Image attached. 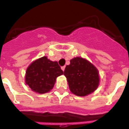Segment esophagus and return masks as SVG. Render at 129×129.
Masks as SVG:
<instances>
[{
    "label": "esophagus",
    "instance_id": "34e87169",
    "mask_svg": "<svg viewBox=\"0 0 129 129\" xmlns=\"http://www.w3.org/2000/svg\"><path fill=\"white\" fill-rule=\"evenodd\" d=\"M61 69H62V71H64V69H65V67H64H64H61Z\"/></svg>",
    "mask_w": 129,
    "mask_h": 129
}]
</instances>
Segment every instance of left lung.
Listing matches in <instances>:
<instances>
[{"label":"left lung","mask_w":129,"mask_h":129,"mask_svg":"<svg viewBox=\"0 0 129 129\" xmlns=\"http://www.w3.org/2000/svg\"><path fill=\"white\" fill-rule=\"evenodd\" d=\"M70 91L77 96H85L94 92L100 83L98 70L92 63L82 57L70 60L64 71Z\"/></svg>","instance_id":"1"}]
</instances>
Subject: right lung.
<instances>
[{"mask_svg": "<svg viewBox=\"0 0 129 129\" xmlns=\"http://www.w3.org/2000/svg\"><path fill=\"white\" fill-rule=\"evenodd\" d=\"M63 71L57 61H52L44 56L31 63L26 72L25 82L31 90L44 94L53 88L57 77Z\"/></svg>", "mask_w": 129, "mask_h": 129, "instance_id": "right-lung-1", "label": "right lung"}]
</instances>
